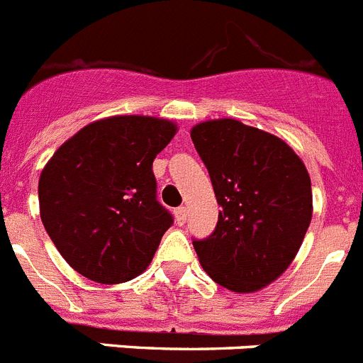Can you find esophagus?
<instances>
[{
    "label": "esophagus",
    "mask_w": 363,
    "mask_h": 363,
    "mask_svg": "<svg viewBox=\"0 0 363 363\" xmlns=\"http://www.w3.org/2000/svg\"><path fill=\"white\" fill-rule=\"evenodd\" d=\"M186 217H188V210H186L184 206H181V208H177V210H175V220H177L179 226H182V224H184Z\"/></svg>",
    "instance_id": "esophagus-1"
}]
</instances>
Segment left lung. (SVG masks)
Listing matches in <instances>:
<instances>
[{
    "label": "left lung",
    "mask_w": 363,
    "mask_h": 363,
    "mask_svg": "<svg viewBox=\"0 0 363 363\" xmlns=\"http://www.w3.org/2000/svg\"><path fill=\"white\" fill-rule=\"evenodd\" d=\"M222 210L213 233L194 240L202 269L235 293L259 291L298 253L313 215L311 179L293 148L237 119L191 128Z\"/></svg>",
    "instance_id": "8db88e82"
}]
</instances>
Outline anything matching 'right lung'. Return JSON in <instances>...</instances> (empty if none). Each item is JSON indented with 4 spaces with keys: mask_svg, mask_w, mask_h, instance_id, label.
Returning <instances> with one entry per match:
<instances>
[{
    "mask_svg": "<svg viewBox=\"0 0 363 363\" xmlns=\"http://www.w3.org/2000/svg\"><path fill=\"white\" fill-rule=\"evenodd\" d=\"M177 132L168 119L94 121L55 150L39 177V215L57 251L99 284L150 266L172 215L157 201L153 159Z\"/></svg>",
    "mask_w": 363,
    "mask_h": 363,
    "instance_id": "obj_1",
    "label": "right lung"
}]
</instances>
